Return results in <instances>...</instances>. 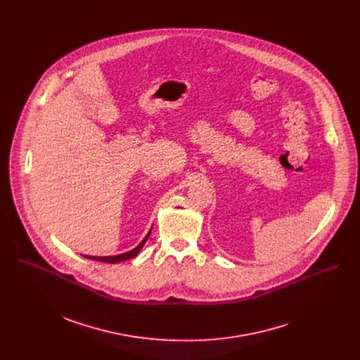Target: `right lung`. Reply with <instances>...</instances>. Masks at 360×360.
I'll return each mask as SVG.
<instances>
[{
	"instance_id": "right-lung-1",
	"label": "right lung",
	"mask_w": 360,
	"mask_h": 360,
	"mask_svg": "<svg viewBox=\"0 0 360 360\" xmlns=\"http://www.w3.org/2000/svg\"><path fill=\"white\" fill-rule=\"evenodd\" d=\"M153 230V229H151ZM151 230L148 231V234L144 237V240L131 251L129 252H124V254H120V255H115V257H89V255H84V257L87 259H93V260H98V262H105V263H119V262H123V260H127V259H131V257H137L139 252L141 251V248L144 247V244L147 243L150 234H151Z\"/></svg>"
}]
</instances>
